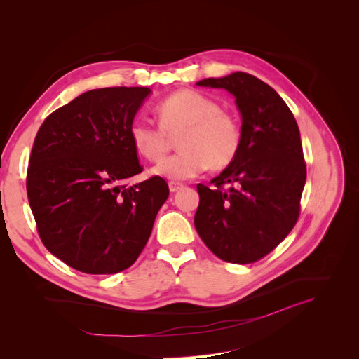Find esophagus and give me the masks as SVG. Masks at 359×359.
<instances>
[{"label": "esophagus", "instance_id": "esophagus-1", "mask_svg": "<svg viewBox=\"0 0 359 359\" xmlns=\"http://www.w3.org/2000/svg\"><path fill=\"white\" fill-rule=\"evenodd\" d=\"M181 189H184V184L175 182V181H170V182H169V190H170L172 193H175V191H178V190H181Z\"/></svg>", "mask_w": 359, "mask_h": 359}]
</instances>
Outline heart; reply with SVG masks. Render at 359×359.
<instances>
[{"label": "heart", "mask_w": 359, "mask_h": 359, "mask_svg": "<svg viewBox=\"0 0 359 359\" xmlns=\"http://www.w3.org/2000/svg\"><path fill=\"white\" fill-rule=\"evenodd\" d=\"M156 114L158 126L135 121L130 140L136 153L159 163L177 139L180 153L162 162L153 173L169 180H189L206 168L220 172L236 160L243 147V126L238 116L222 109L212 97L196 90H178L163 99Z\"/></svg>", "instance_id": "obj_1"}]
</instances>
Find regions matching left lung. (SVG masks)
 <instances>
[{
    "mask_svg": "<svg viewBox=\"0 0 359 359\" xmlns=\"http://www.w3.org/2000/svg\"><path fill=\"white\" fill-rule=\"evenodd\" d=\"M199 86L224 88L243 118V147L210 186L198 184L194 226L205 245L231 264H253L297 224L307 168L299 128L285 100L256 76L236 72Z\"/></svg>",
    "mask_w": 359,
    "mask_h": 359,
    "instance_id": "left-lung-1",
    "label": "left lung"
}]
</instances>
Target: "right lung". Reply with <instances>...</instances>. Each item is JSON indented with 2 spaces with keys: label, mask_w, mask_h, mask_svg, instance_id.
<instances>
[{
  "label": "right lung",
  "mask_w": 359,
  "mask_h": 359,
  "mask_svg": "<svg viewBox=\"0 0 359 359\" xmlns=\"http://www.w3.org/2000/svg\"><path fill=\"white\" fill-rule=\"evenodd\" d=\"M151 93L145 86L91 90L40 126L27 170V194L41 243L86 274L132 266L169 196L161 177L124 184L144 170L130 126Z\"/></svg>",
  "instance_id": "right-lung-1"
}]
</instances>
